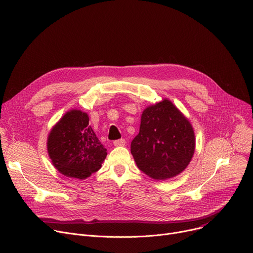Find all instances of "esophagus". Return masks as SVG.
<instances>
[{
	"instance_id": "esophagus-1",
	"label": "esophagus",
	"mask_w": 253,
	"mask_h": 253,
	"mask_svg": "<svg viewBox=\"0 0 253 253\" xmlns=\"http://www.w3.org/2000/svg\"><path fill=\"white\" fill-rule=\"evenodd\" d=\"M125 144H126V140L124 138H120V139H117L114 141V145L116 147H123V146H125Z\"/></svg>"
}]
</instances>
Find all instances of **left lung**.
I'll list each match as a JSON object with an SVG mask.
<instances>
[{
    "instance_id": "8db88e82",
    "label": "left lung",
    "mask_w": 253,
    "mask_h": 253,
    "mask_svg": "<svg viewBox=\"0 0 253 253\" xmlns=\"http://www.w3.org/2000/svg\"><path fill=\"white\" fill-rule=\"evenodd\" d=\"M194 148L189 121L164 99L142 113L139 133L131 142V154L142 172L153 179L167 180L187 168Z\"/></svg>"
}]
</instances>
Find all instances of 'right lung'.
Listing matches in <instances>:
<instances>
[{"label": "right lung", "mask_w": 253, "mask_h": 253, "mask_svg": "<svg viewBox=\"0 0 253 253\" xmlns=\"http://www.w3.org/2000/svg\"><path fill=\"white\" fill-rule=\"evenodd\" d=\"M51 162L67 177L85 179L101 168L106 149L89 125L86 114L73 109L52 128L47 139Z\"/></svg>", "instance_id": "add662e5"}]
</instances>
